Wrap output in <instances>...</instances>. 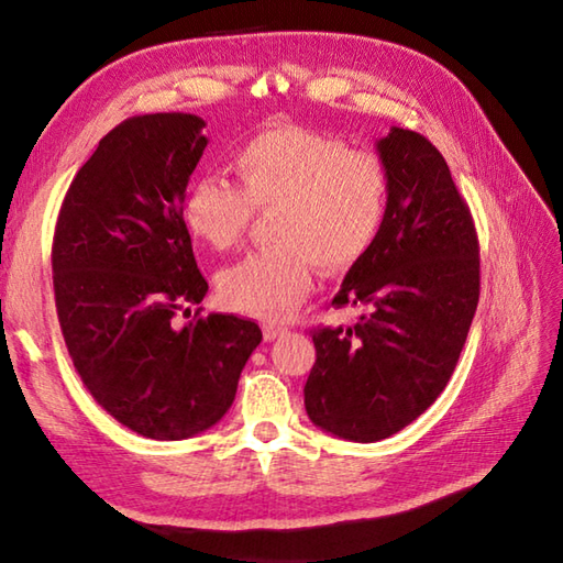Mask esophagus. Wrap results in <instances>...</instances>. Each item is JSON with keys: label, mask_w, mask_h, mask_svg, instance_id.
<instances>
[{"label": "esophagus", "mask_w": 563, "mask_h": 563, "mask_svg": "<svg viewBox=\"0 0 563 563\" xmlns=\"http://www.w3.org/2000/svg\"><path fill=\"white\" fill-rule=\"evenodd\" d=\"M285 332H288V328L275 325V322H265V325H263V335H265V340H275V338L285 335Z\"/></svg>", "instance_id": "34e87169"}]
</instances>
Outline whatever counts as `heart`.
<instances>
[{
    "label": "heart",
    "instance_id": "heart-1",
    "mask_svg": "<svg viewBox=\"0 0 563 563\" xmlns=\"http://www.w3.org/2000/svg\"><path fill=\"white\" fill-rule=\"evenodd\" d=\"M235 188L223 178L190 180L184 221L198 241L228 251L241 243L253 208H275L268 251L221 273L228 308L263 320L288 318L312 288L316 265L338 273L369 251L385 223L389 174L369 151L300 126H275L235 151Z\"/></svg>",
    "mask_w": 563,
    "mask_h": 563
}]
</instances>
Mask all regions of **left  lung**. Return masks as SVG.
Returning <instances> with one entry per match:
<instances>
[{"mask_svg":"<svg viewBox=\"0 0 563 563\" xmlns=\"http://www.w3.org/2000/svg\"><path fill=\"white\" fill-rule=\"evenodd\" d=\"M375 146L389 174L387 216L332 300L369 312L312 332L305 383L310 422L362 444L399 432L440 397L479 302V243L440 151L399 126Z\"/></svg>","mask_w":563,"mask_h":563,"instance_id":"1","label":"left lung"}]
</instances>
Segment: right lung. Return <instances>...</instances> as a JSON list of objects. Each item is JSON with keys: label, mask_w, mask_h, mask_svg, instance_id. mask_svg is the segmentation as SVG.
<instances>
[{"label": "right lung", "mask_w": 563, "mask_h": 563, "mask_svg": "<svg viewBox=\"0 0 563 563\" xmlns=\"http://www.w3.org/2000/svg\"><path fill=\"white\" fill-rule=\"evenodd\" d=\"M203 129L196 113L168 111L109 131L66 190L52 247L76 373L113 419L161 442L221 422L263 340L235 316L174 320L208 292L184 221Z\"/></svg>", "instance_id": "add662e5"}]
</instances>
